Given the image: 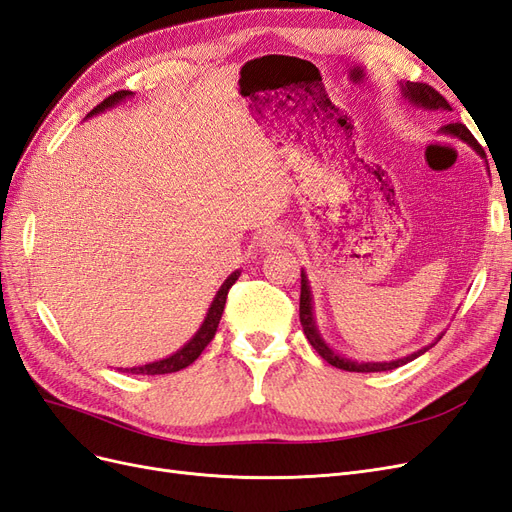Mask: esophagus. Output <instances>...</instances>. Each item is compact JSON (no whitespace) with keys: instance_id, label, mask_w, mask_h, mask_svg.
Returning <instances> with one entry per match:
<instances>
[{"instance_id":"obj_1","label":"esophagus","mask_w":512,"mask_h":512,"mask_svg":"<svg viewBox=\"0 0 512 512\" xmlns=\"http://www.w3.org/2000/svg\"><path fill=\"white\" fill-rule=\"evenodd\" d=\"M288 243V232L280 226H273V228H267L265 232H262V237L258 241L260 250H273V247H280V245H286Z\"/></svg>"}]
</instances>
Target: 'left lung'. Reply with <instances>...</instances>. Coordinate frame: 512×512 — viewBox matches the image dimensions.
I'll list each match as a JSON object with an SVG mask.
<instances>
[{
  "mask_svg": "<svg viewBox=\"0 0 512 512\" xmlns=\"http://www.w3.org/2000/svg\"><path fill=\"white\" fill-rule=\"evenodd\" d=\"M399 89H401V98H404L410 106H416V108H423V111H451V104H448L436 89L425 85V83H399ZM440 134L444 136H451V138H457V141L466 143L472 151H476L480 158H485V151L483 147H480L476 143V138L472 136V132L463 126V123H448V126H442L440 128ZM489 170V166H487ZM299 318H301V327H303V333L307 337V342L314 346V350L322 356L324 361H327L329 365L337 367V369H346V371H361V374H367V371H389V369H395V367H401L406 365L414 359H418V356L425 354L431 346H436L442 335L440 333L436 339H433L431 344H427L425 348L416 350L408 356H401V359H395V361H354V359H348V356L335 352L327 342H324V337L318 329V322H316V314H314V294H312V286H309V280H307V273L305 269H301V303H299Z\"/></svg>",
  "mask_w": 512,
  "mask_h": 512,
  "instance_id": "left-lung-1",
  "label": "left lung"
}]
</instances>
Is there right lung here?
I'll return each instance as SVG.
<instances>
[{"mask_svg":"<svg viewBox=\"0 0 512 512\" xmlns=\"http://www.w3.org/2000/svg\"><path fill=\"white\" fill-rule=\"evenodd\" d=\"M130 98H134V91H117V94L108 96L102 104H98V106L94 108V111H91L85 119L94 117V115H100V113H104V111H111V108H115L117 104L126 102V100H130ZM239 275H241V271L237 269V271H232V273L226 277L224 284L218 288V292H215V297H213V301H211V305H209V309H207V316H205L203 322H200L198 331H196V333L188 339V342H185L177 352L168 354L166 359L153 361V363H147V365L126 367V369L119 367V369L123 371V374L160 376V374H173V371H179V369H183V367L192 365V363L198 359V356H200V352H203V350L207 348V344L213 339L215 331H218L220 318H222V314H224V305H226L228 290H230L232 284H235V282L239 280Z\"/></svg>","mask_w":512,"mask_h":512,"instance_id":"right-lung-1","label":"right lung"}]
</instances>
